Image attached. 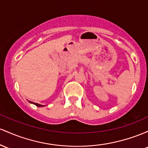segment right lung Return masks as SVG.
I'll return each instance as SVG.
<instances>
[{"instance_id":"obj_1","label":"right lung","mask_w":148,"mask_h":148,"mask_svg":"<svg viewBox=\"0 0 148 148\" xmlns=\"http://www.w3.org/2000/svg\"><path fill=\"white\" fill-rule=\"evenodd\" d=\"M30 103H31L34 104V105H36V106H38V107H43V105H40V104H38V103H34V102H31V101H30Z\"/></svg>"}]
</instances>
